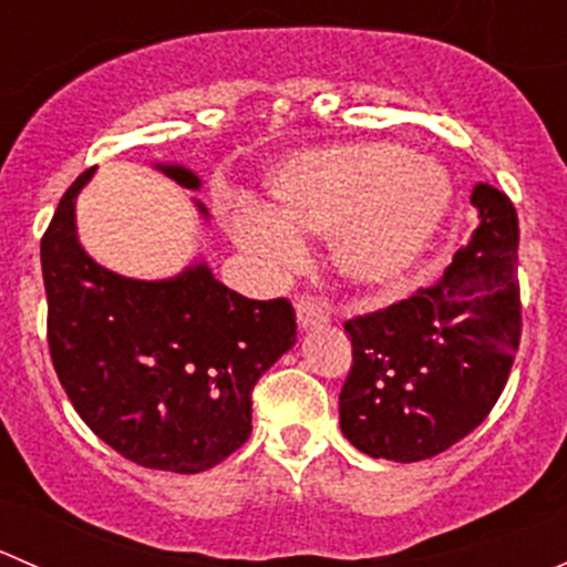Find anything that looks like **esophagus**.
I'll return each instance as SVG.
<instances>
[{
    "mask_svg": "<svg viewBox=\"0 0 567 567\" xmlns=\"http://www.w3.org/2000/svg\"><path fill=\"white\" fill-rule=\"evenodd\" d=\"M296 320H299L301 329H312V326H320L329 320V310L326 305H320L318 299H299L296 301Z\"/></svg>",
    "mask_w": 567,
    "mask_h": 567,
    "instance_id": "34e87169",
    "label": "esophagus"
}]
</instances>
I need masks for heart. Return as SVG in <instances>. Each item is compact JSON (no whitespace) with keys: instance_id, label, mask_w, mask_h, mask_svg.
<instances>
[{"instance_id":"1","label":"heart","mask_w":567,"mask_h":567,"mask_svg":"<svg viewBox=\"0 0 567 567\" xmlns=\"http://www.w3.org/2000/svg\"><path fill=\"white\" fill-rule=\"evenodd\" d=\"M271 210L244 205L233 238L274 268L301 255L296 236H331L337 271L364 288L403 279L433 247L447 216L450 177L390 142L296 153L268 175Z\"/></svg>"}]
</instances>
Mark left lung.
<instances>
[{
    "label": "left lung",
    "mask_w": 567,
    "mask_h": 567,
    "mask_svg": "<svg viewBox=\"0 0 567 567\" xmlns=\"http://www.w3.org/2000/svg\"><path fill=\"white\" fill-rule=\"evenodd\" d=\"M480 227L431 288L346 320L353 362L340 392L342 436L370 458L444 453L488 416L522 340L518 216L477 183Z\"/></svg>",
    "instance_id": "left-lung-1"
}]
</instances>
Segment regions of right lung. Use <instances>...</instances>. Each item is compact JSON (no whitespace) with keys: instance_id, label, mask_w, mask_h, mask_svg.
I'll return each instance as SVG.
<instances>
[{"instance_id":"obj_1","label":"right lung","mask_w":567,"mask_h":567,"mask_svg":"<svg viewBox=\"0 0 567 567\" xmlns=\"http://www.w3.org/2000/svg\"><path fill=\"white\" fill-rule=\"evenodd\" d=\"M156 169L199 188L192 169ZM93 173L62 194L40 241L56 379L123 458L158 472L214 468L249 439L251 390L293 348V307L247 299L205 262L156 282L99 266L76 238V197Z\"/></svg>"}]
</instances>
